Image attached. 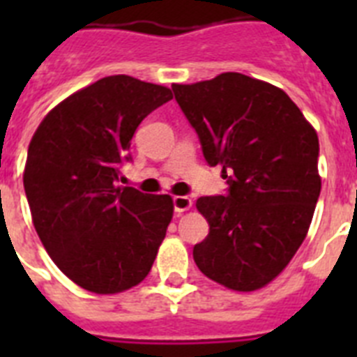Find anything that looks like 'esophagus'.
Wrapping results in <instances>:
<instances>
[{
    "instance_id": "1",
    "label": "esophagus",
    "mask_w": 357,
    "mask_h": 357,
    "mask_svg": "<svg viewBox=\"0 0 357 357\" xmlns=\"http://www.w3.org/2000/svg\"><path fill=\"white\" fill-rule=\"evenodd\" d=\"M191 206H193V200L189 197H173V209H175L176 214L191 209Z\"/></svg>"
}]
</instances>
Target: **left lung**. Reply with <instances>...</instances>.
<instances>
[{"mask_svg": "<svg viewBox=\"0 0 357 357\" xmlns=\"http://www.w3.org/2000/svg\"><path fill=\"white\" fill-rule=\"evenodd\" d=\"M227 193L200 197L209 234L193 248L200 272L236 291L275 279L307 234L320 197L318 135L279 87L222 73L172 85Z\"/></svg>", "mask_w": 357, "mask_h": 357, "instance_id": "1", "label": "left lung"}]
</instances>
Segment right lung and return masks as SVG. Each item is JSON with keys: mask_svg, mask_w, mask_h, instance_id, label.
<instances>
[{"mask_svg": "<svg viewBox=\"0 0 357 357\" xmlns=\"http://www.w3.org/2000/svg\"><path fill=\"white\" fill-rule=\"evenodd\" d=\"M172 91L114 75L66 98L28 146L23 182L53 263L87 291L109 295L150 273L173 216L169 195L119 188L135 130Z\"/></svg>", "mask_w": 357, "mask_h": 357, "instance_id": "obj_1", "label": "right lung"}]
</instances>
